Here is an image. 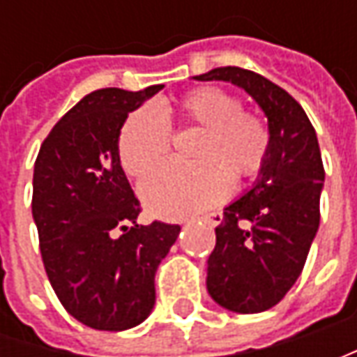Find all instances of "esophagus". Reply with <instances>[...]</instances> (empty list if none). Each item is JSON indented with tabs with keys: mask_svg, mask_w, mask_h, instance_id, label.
I'll list each match as a JSON object with an SVG mask.
<instances>
[{
	"mask_svg": "<svg viewBox=\"0 0 357 357\" xmlns=\"http://www.w3.org/2000/svg\"><path fill=\"white\" fill-rule=\"evenodd\" d=\"M202 220H206L211 227H218L220 222H222V213H211V214H204L202 216Z\"/></svg>",
	"mask_w": 357,
	"mask_h": 357,
	"instance_id": "esophagus-1",
	"label": "esophagus"
}]
</instances>
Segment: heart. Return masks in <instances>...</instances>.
<instances>
[{
  "label": "heart",
  "instance_id": "heart-1",
  "mask_svg": "<svg viewBox=\"0 0 357 357\" xmlns=\"http://www.w3.org/2000/svg\"><path fill=\"white\" fill-rule=\"evenodd\" d=\"M186 123L202 127L195 158L169 160L141 183L144 206L157 216L178 218L213 206L232 190V174L250 178L270 153V130L244 111L238 97L216 87L190 91L178 103ZM171 149V123L158 105L132 111L119 135V158L130 176H143Z\"/></svg>",
  "mask_w": 357,
  "mask_h": 357
}]
</instances>
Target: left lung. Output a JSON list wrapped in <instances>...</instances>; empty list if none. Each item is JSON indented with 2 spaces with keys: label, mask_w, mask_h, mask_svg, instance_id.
I'll return each instance as SVG.
<instances>
[{
  "label": "left lung",
  "mask_w": 357,
  "mask_h": 357,
  "mask_svg": "<svg viewBox=\"0 0 357 357\" xmlns=\"http://www.w3.org/2000/svg\"><path fill=\"white\" fill-rule=\"evenodd\" d=\"M197 81H228L264 111L270 153L252 188L225 208L208 256L206 290L222 308L258 314L294 286L320 227L324 165L316 130L292 95L240 67H218Z\"/></svg>",
  "instance_id": "left-lung-1"
}]
</instances>
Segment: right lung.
<instances>
[{"instance_id":"add662e5","label":"right lung","mask_w":357,"mask_h":357,"mask_svg":"<svg viewBox=\"0 0 357 357\" xmlns=\"http://www.w3.org/2000/svg\"><path fill=\"white\" fill-rule=\"evenodd\" d=\"M117 87L93 91L43 141L33 169V213L51 288L75 320L123 332L155 308V274L178 225H137L141 213L119 158L129 113L157 95Z\"/></svg>"}]
</instances>
